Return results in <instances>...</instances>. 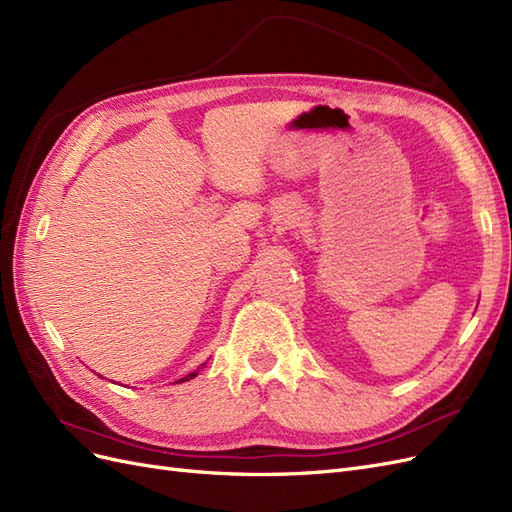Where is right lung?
Listing matches in <instances>:
<instances>
[{"label":"right lung","instance_id":"add662e5","mask_svg":"<svg viewBox=\"0 0 512 512\" xmlns=\"http://www.w3.org/2000/svg\"><path fill=\"white\" fill-rule=\"evenodd\" d=\"M196 374H198V369H196V371H192V374H188L185 378H181V382H185V380H192Z\"/></svg>","mask_w":512,"mask_h":512}]
</instances>
